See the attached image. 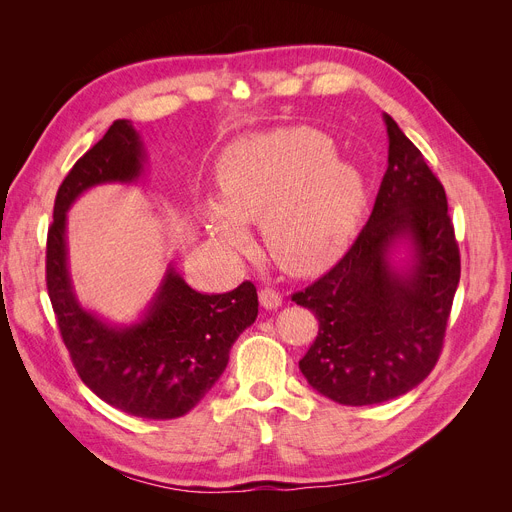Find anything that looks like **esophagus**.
Wrapping results in <instances>:
<instances>
[{
    "instance_id": "esophagus-1",
    "label": "esophagus",
    "mask_w": 512,
    "mask_h": 512,
    "mask_svg": "<svg viewBox=\"0 0 512 512\" xmlns=\"http://www.w3.org/2000/svg\"><path fill=\"white\" fill-rule=\"evenodd\" d=\"M259 303L265 309H278L282 305V294L274 288H261L259 290Z\"/></svg>"
}]
</instances>
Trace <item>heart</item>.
<instances>
[{
  "label": "heart",
  "mask_w": 512,
  "mask_h": 512,
  "mask_svg": "<svg viewBox=\"0 0 512 512\" xmlns=\"http://www.w3.org/2000/svg\"><path fill=\"white\" fill-rule=\"evenodd\" d=\"M309 128L257 132L234 143L218 164L220 201L205 199L203 220L224 247L249 245L245 224H261L272 255L294 274L332 257L353 232L361 176Z\"/></svg>",
  "instance_id": "obj_1"
}]
</instances>
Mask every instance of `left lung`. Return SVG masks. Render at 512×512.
Masks as SVG:
<instances>
[{
	"instance_id": "8db88e82",
	"label": "left lung",
	"mask_w": 512,
	"mask_h": 512,
	"mask_svg": "<svg viewBox=\"0 0 512 512\" xmlns=\"http://www.w3.org/2000/svg\"><path fill=\"white\" fill-rule=\"evenodd\" d=\"M388 170L353 247L328 274L292 294L319 321L299 367L338 405H380L419 386L438 363L461 255L444 186L384 114ZM405 244L410 259L393 263Z\"/></svg>"
}]
</instances>
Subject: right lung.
<instances>
[{"instance_id":"1","label":"right lung","mask_w":512,"mask_h":512,"mask_svg":"<svg viewBox=\"0 0 512 512\" xmlns=\"http://www.w3.org/2000/svg\"><path fill=\"white\" fill-rule=\"evenodd\" d=\"M145 161L130 120H116L76 161L58 188L47 232V292L70 359L91 392L134 417L176 419L220 380L232 344L257 319L259 301L251 282L224 294L197 292L170 263L143 317L130 326H114L78 303L66 213L93 186L137 182Z\"/></svg>"}]
</instances>
